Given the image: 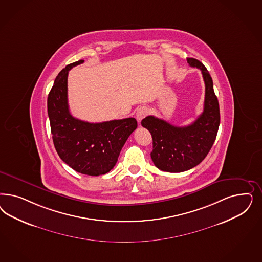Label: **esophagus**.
<instances>
[{
    "label": "esophagus",
    "instance_id": "1",
    "mask_svg": "<svg viewBox=\"0 0 262 262\" xmlns=\"http://www.w3.org/2000/svg\"><path fill=\"white\" fill-rule=\"evenodd\" d=\"M147 114H148V108L145 107V106H142V107H140V108L137 110L136 118L138 119V121L140 122L143 118H145V117L147 116Z\"/></svg>",
    "mask_w": 262,
    "mask_h": 262
}]
</instances>
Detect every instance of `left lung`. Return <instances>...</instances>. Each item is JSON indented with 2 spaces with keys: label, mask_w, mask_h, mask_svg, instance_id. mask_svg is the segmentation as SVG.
Segmentation results:
<instances>
[{
  "label": "left lung",
  "mask_w": 262,
  "mask_h": 262,
  "mask_svg": "<svg viewBox=\"0 0 262 262\" xmlns=\"http://www.w3.org/2000/svg\"><path fill=\"white\" fill-rule=\"evenodd\" d=\"M187 62L192 68H199L203 74L205 97L202 115L192 124L184 127L171 125L153 116L142 120V126L152 136L150 156L154 165L169 172H181L198 166L210 151L219 129V102L211 76L200 60L187 58Z\"/></svg>",
  "instance_id": "obj_1"
}]
</instances>
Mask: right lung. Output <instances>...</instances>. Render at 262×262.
Returning <instances> with one entry per match:
<instances>
[{"instance_id":"right-lung-1","label":"right lung","mask_w":262,"mask_h":262,"mask_svg":"<svg viewBox=\"0 0 262 262\" xmlns=\"http://www.w3.org/2000/svg\"><path fill=\"white\" fill-rule=\"evenodd\" d=\"M80 59L63 68L47 100L51 133L60 159L83 174L97 177L109 172L122 146L138 123L134 118L90 123L71 116L68 101V71L83 63Z\"/></svg>"}]
</instances>
